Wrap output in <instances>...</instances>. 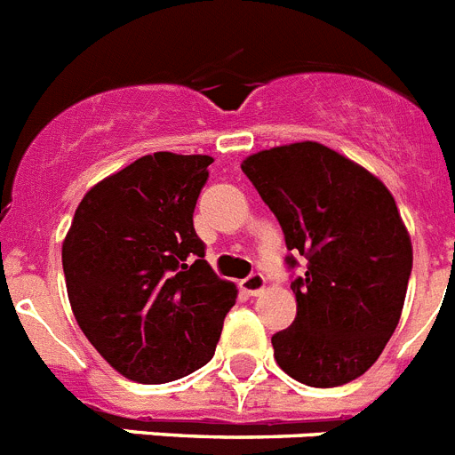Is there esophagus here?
I'll use <instances>...</instances> for the list:
<instances>
[{"mask_svg": "<svg viewBox=\"0 0 455 455\" xmlns=\"http://www.w3.org/2000/svg\"><path fill=\"white\" fill-rule=\"evenodd\" d=\"M264 287H267V280H264L262 273H251L246 280H241V289H243L248 296H257V293H262Z\"/></svg>", "mask_w": 455, "mask_h": 455, "instance_id": "1", "label": "esophagus"}]
</instances>
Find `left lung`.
<instances>
[{
  "label": "left lung",
  "mask_w": 455,
  "mask_h": 455,
  "mask_svg": "<svg viewBox=\"0 0 455 455\" xmlns=\"http://www.w3.org/2000/svg\"><path fill=\"white\" fill-rule=\"evenodd\" d=\"M241 171L307 259L291 283L296 319L271 337L275 363L309 387L351 383L387 347L408 291L412 241L394 196L316 140L255 152Z\"/></svg>",
  "instance_id": "obj_1"
}]
</instances>
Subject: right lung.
Masks as SVG:
<instances>
[{
	"label": "right lung",
	"instance_id": "1",
	"mask_svg": "<svg viewBox=\"0 0 455 455\" xmlns=\"http://www.w3.org/2000/svg\"><path fill=\"white\" fill-rule=\"evenodd\" d=\"M207 155L155 152L91 187L61 257L68 299L95 351L136 383H171L212 360L236 284L193 230Z\"/></svg>",
	"mask_w": 455,
	"mask_h": 455
}]
</instances>
